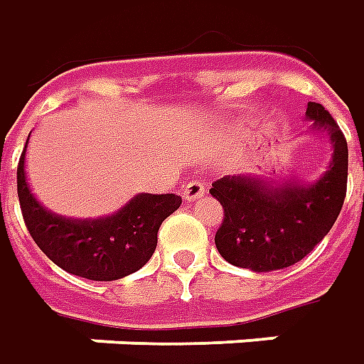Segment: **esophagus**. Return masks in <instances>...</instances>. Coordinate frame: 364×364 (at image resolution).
<instances>
[{"mask_svg": "<svg viewBox=\"0 0 364 364\" xmlns=\"http://www.w3.org/2000/svg\"><path fill=\"white\" fill-rule=\"evenodd\" d=\"M206 194V186L202 184V180H190L188 184H184V198L188 202H196Z\"/></svg>", "mask_w": 364, "mask_h": 364, "instance_id": "34e87169", "label": "esophagus"}]
</instances>
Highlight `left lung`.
<instances>
[{"label":"left lung","instance_id":"left-lung-1","mask_svg":"<svg viewBox=\"0 0 364 364\" xmlns=\"http://www.w3.org/2000/svg\"><path fill=\"white\" fill-rule=\"evenodd\" d=\"M309 132L326 136L331 160L314 182H270L252 174H228L216 180L210 194L224 208L214 236L226 262L252 272L292 267L313 250L333 228L347 194L348 148L333 116L309 102Z\"/></svg>","mask_w":364,"mask_h":364}]
</instances>
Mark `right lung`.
<instances>
[{
    "instance_id": "obj_1",
    "label": "right lung",
    "mask_w": 364,
    "mask_h": 364,
    "mask_svg": "<svg viewBox=\"0 0 364 364\" xmlns=\"http://www.w3.org/2000/svg\"><path fill=\"white\" fill-rule=\"evenodd\" d=\"M26 148L17 166V196L31 238L53 264L82 279L109 282L140 270L150 260L158 228L180 208V196L144 192L109 216L65 218L33 196L26 174Z\"/></svg>"
}]
</instances>
